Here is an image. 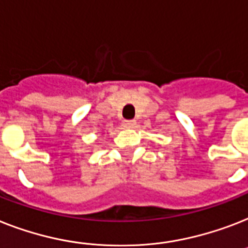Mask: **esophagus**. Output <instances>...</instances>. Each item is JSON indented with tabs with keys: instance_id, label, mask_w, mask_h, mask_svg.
I'll return each mask as SVG.
<instances>
[{
	"instance_id": "1",
	"label": "esophagus",
	"mask_w": 248,
	"mask_h": 248,
	"mask_svg": "<svg viewBox=\"0 0 248 248\" xmlns=\"http://www.w3.org/2000/svg\"><path fill=\"white\" fill-rule=\"evenodd\" d=\"M124 126L126 128H134L136 126V122L135 121H124Z\"/></svg>"
}]
</instances>
